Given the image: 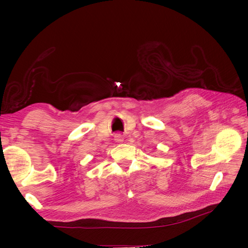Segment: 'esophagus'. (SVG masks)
Listing matches in <instances>:
<instances>
[{"label":"esophagus","mask_w":248,"mask_h":248,"mask_svg":"<svg viewBox=\"0 0 248 248\" xmlns=\"http://www.w3.org/2000/svg\"><path fill=\"white\" fill-rule=\"evenodd\" d=\"M115 140H116L117 142H123V141H124V137L122 136V134H116Z\"/></svg>","instance_id":"obj_1"}]
</instances>
